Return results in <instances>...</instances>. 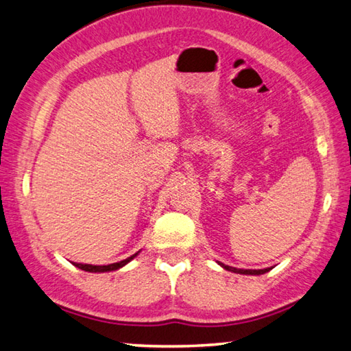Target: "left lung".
<instances>
[{
	"label": "left lung",
	"mask_w": 351,
	"mask_h": 351,
	"mask_svg": "<svg viewBox=\"0 0 351 351\" xmlns=\"http://www.w3.org/2000/svg\"><path fill=\"white\" fill-rule=\"evenodd\" d=\"M220 266L224 267L226 270H230V272H235V274H243V275H263L269 272V267L267 269H260V270H244V269H235V267H230V266H226V264H221Z\"/></svg>",
	"instance_id": "obj_1"
}]
</instances>
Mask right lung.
I'll use <instances>...</instances> for the list:
<instances>
[{"label":"right lung","mask_w":351,"mask_h":351,"mask_svg":"<svg viewBox=\"0 0 351 351\" xmlns=\"http://www.w3.org/2000/svg\"><path fill=\"white\" fill-rule=\"evenodd\" d=\"M137 254H138V252H137ZM137 254L128 256L127 260H122V261H119V263L108 264V266H91V264H81V263H73V264H75L76 267L85 270V272H95V274H96V272H110V270H117V269L123 267L125 264L133 260V258H134Z\"/></svg>","instance_id":"right-lung-1"}]
</instances>
